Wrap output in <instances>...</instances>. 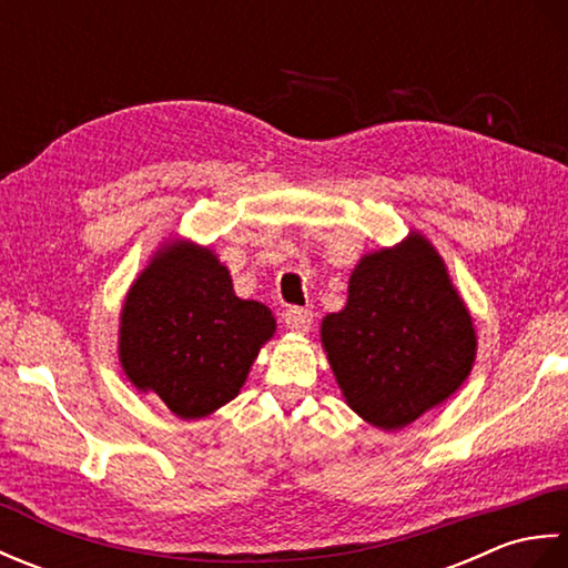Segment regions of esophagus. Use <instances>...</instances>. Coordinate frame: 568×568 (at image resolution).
Masks as SVG:
<instances>
[{"mask_svg":"<svg viewBox=\"0 0 568 568\" xmlns=\"http://www.w3.org/2000/svg\"><path fill=\"white\" fill-rule=\"evenodd\" d=\"M285 327L293 329L297 334H305L312 329V322H315V315H312V310H305V307H291L285 310Z\"/></svg>","mask_w":568,"mask_h":568,"instance_id":"obj_1","label":"esophagus"}]
</instances>
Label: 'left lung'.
<instances>
[{"mask_svg": "<svg viewBox=\"0 0 568 568\" xmlns=\"http://www.w3.org/2000/svg\"><path fill=\"white\" fill-rule=\"evenodd\" d=\"M322 344L348 407L381 429L444 403L476 358L464 300L417 232L358 261L346 307L322 320Z\"/></svg>", "mask_w": 568, "mask_h": 568, "instance_id": "obj_1", "label": "left lung"}]
</instances>
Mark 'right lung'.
I'll use <instances>...</instances> for the list:
<instances>
[{
  "label": "right lung",
  "mask_w": 568,
  "mask_h": 568,
  "mask_svg": "<svg viewBox=\"0 0 568 568\" xmlns=\"http://www.w3.org/2000/svg\"><path fill=\"white\" fill-rule=\"evenodd\" d=\"M273 332L271 310L234 295L214 251L168 241L124 300L119 361L141 393L197 419L234 400Z\"/></svg>",
  "instance_id": "1"
}]
</instances>
